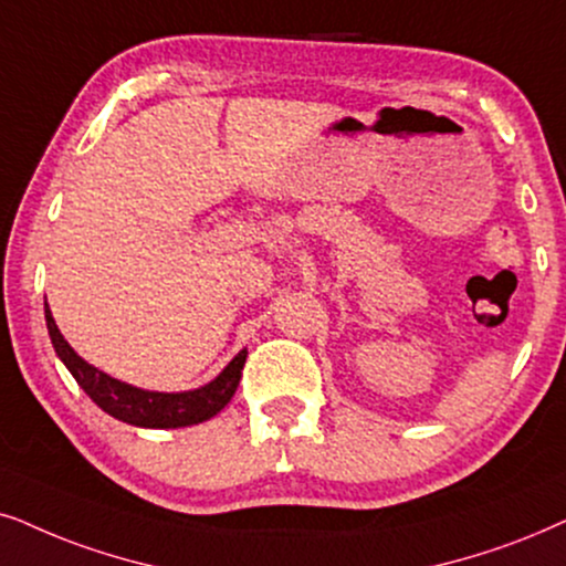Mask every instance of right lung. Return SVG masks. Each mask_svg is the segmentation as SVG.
<instances>
[{"instance_id": "right-lung-1", "label": "right lung", "mask_w": 566, "mask_h": 566, "mask_svg": "<svg viewBox=\"0 0 566 566\" xmlns=\"http://www.w3.org/2000/svg\"><path fill=\"white\" fill-rule=\"evenodd\" d=\"M46 326L51 344L66 370L74 375V380L80 382V388L101 406L105 413L116 417L126 424L134 427H153V429H170V427H188L199 424L209 417H214L217 411H222L230 403V398L235 396L240 375H243V365L248 352L243 349L235 359L230 361L209 386L199 390H188V394H153V390H142L134 386H126L111 375L97 370V367L87 365L70 344L64 342L62 331L56 328L54 315L49 311L46 303Z\"/></svg>"}]
</instances>
